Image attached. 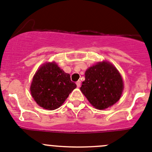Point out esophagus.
Returning a JSON list of instances; mask_svg holds the SVG:
<instances>
[{"label": "esophagus", "mask_w": 152, "mask_h": 152, "mask_svg": "<svg viewBox=\"0 0 152 152\" xmlns=\"http://www.w3.org/2000/svg\"><path fill=\"white\" fill-rule=\"evenodd\" d=\"M76 86H77L78 88L80 87V86H81V81L80 80H79L76 82Z\"/></svg>", "instance_id": "1"}]
</instances>
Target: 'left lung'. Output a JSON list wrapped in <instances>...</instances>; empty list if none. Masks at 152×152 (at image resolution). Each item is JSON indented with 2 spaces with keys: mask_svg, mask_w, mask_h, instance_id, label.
Here are the masks:
<instances>
[{
  "mask_svg": "<svg viewBox=\"0 0 152 152\" xmlns=\"http://www.w3.org/2000/svg\"><path fill=\"white\" fill-rule=\"evenodd\" d=\"M85 78L81 91L97 110L110 107L121 97L124 89L122 77L110 62H98L89 67Z\"/></svg>",
  "mask_w": 152,
  "mask_h": 152,
  "instance_id": "obj_1",
  "label": "left lung"
}]
</instances>
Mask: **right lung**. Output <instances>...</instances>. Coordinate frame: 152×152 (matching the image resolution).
Returning a JSON list of instances; mask_svg holds the SVG:
<instances>
[{
	"label": "right lung",
	"instance_id": "obj_1",
	"mask_svg": "<svg viewBox=\"0 0 152 152\" xmlns=\"http://www.w3.org/2000/svg\"><path fill=\"white\" fill-rule=\"evenodd\" d=\"M76 88L69 73H65L55 62H48L37 69L30 90L34 100L40 107L54 110L63 104Z\"/></svg>",
	"mask_w": 152,
	"mask_h": 152
}]
</instances>
